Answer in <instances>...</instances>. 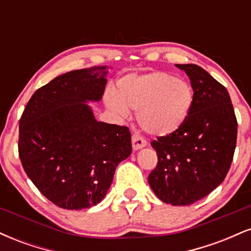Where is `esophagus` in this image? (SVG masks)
<instances>
[{
    "instance_id": "34e87169",
    "label": "esophagus",
    "mask_w": 251,
    "mask_h": 251,
    "mask_svg": "<svg viewBox=\"0 0 251 251\" xmlns=\"http://www.w3.org/2000/svg\"><path fill=\"white\" fill-rule=\"evenodd\" d=\"M146 146V140L144 139L140 134L133 133L132 134V148L133 150H139Z\"/></svg>"
}]
</instances>
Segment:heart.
<instances>
[{
	"label": "heart",
	"mask_w": 251,
	"mask_h": 251,
	"mask_svg": "<svg viewBox=\"0 0 251 251\" xmlns=\"http://www.w3.org/2000/svg\"><path fill=\"white\" fill-rule=\"evenodd\" d=\"M117 96L107 97L108 107L118 116L137 111L139 125L149 133L169 135L185 124L195 94L186 80L164 72L127 75L117 86Z\"/></svg>",
	"instance_id": "obj_1"
}]
</instances>
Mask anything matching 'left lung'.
Masks as SVG:
<instances>
[{
    "label": "left lung",
    "instance_id": "left-lung-1",
    "mask_svg": "<svg viewBox=\"0 0 251 251\" xmlns=\"http://www.w3.org/2000/svg\"><path fill=\"white\" fill-rule=\"evenodd\" d=\"M177 67L191 80L194 106L177 132L151 142L158 163L149 176V184L160 201L190 205L226 178L235 153L237 119L222 83L197 65Z\"/></svg>",
    "mask_w": 251,
    "mask_h": 251
}]
</instances>
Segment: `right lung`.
Instances as JSON below:
<instances>
[{"label":"right lung","instance_id":"add662e5","mask_svg":"<svg viewBox=\"0 0 251 251\" xmlns=\"http://www.w3.org/2000/svg\"><path fill=\"white\" fill-rule=\"evenodd\" d=\"M106 67L76 70L39 88L19 123V155L25 174L59 208L97 205L118 164L132 152L126 126L98 122L87 101L101 99Z\"/></svg>","mask_w":251,"mask_h":251}]
</instances>
